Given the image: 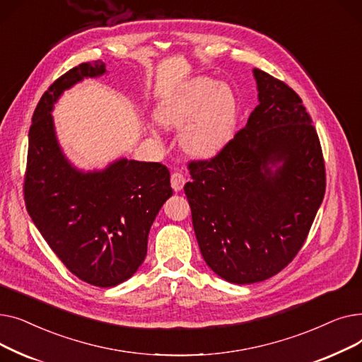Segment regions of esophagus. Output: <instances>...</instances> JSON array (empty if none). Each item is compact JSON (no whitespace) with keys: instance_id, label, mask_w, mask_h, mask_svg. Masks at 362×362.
Returning a JSON list of instances; mask_svg holds the SVG:
<instances>
[{"instance_id":"esophagus-1","label":"esophagus","mask_w":362,"mask_h":362,"mask_svg":"<svg viewBox=\"0 0 362 362\" xmlns=\"http://www.w3.org/2000/svg\"><path fill=\"white\" fill-rule=\"evenodd\" d=\"M185 183H186V176L182 173V171H173V173H171V187H173L176 192L182 191Z\"/></svg>"}]
</instances>
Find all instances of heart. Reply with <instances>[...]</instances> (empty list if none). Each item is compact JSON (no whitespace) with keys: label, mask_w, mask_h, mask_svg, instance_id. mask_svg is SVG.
<instances>
[{"label":"heart","mask_w":362,"mask_h":362,"mask_svg":"<svg viewBox=\"0 0 362 362\" xmlns=\"http://www.w3.org/2000/svg\"><path fill=\"white\" fill-rule=\"evenodd\" d=\"M157 117L165 126H180L190 118L180 133L183 148L195 157H211L230 135L236 119V98L227 85L198 78L163 103Z\"/></svg>","instance_id":"1"}]
</instances>
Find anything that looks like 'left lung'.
Returning <instances> with one entry per match:
<instances>
[{
    "instance_id": "8db88e82",
    "label": "left lung",
    "mask_w": 362,
    "mask_h": 362,
    "mask_svg": "<svg viewBox=\"0 0 362 362\" xmlns=\"http://www.w3.org/2000/svg\"><path fill=\"white\" fill-rule=\"evenodd\" d=\"M254 76L259 104L248 123L213 158L189 161L185 185L206 265L238 284L286 267L326 192L320 139L300 97L259 69Z\"/></svg>"
}]
</instances>
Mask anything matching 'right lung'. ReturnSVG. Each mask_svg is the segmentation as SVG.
Segmentation results:
<instances>
[{"instance_id": "1", "label": "right lung", "mask_w": 362, "mask_h": 362, "mask_svg": "<svg viewBox=\"0 0 362 362\" xmlns=\"http://www.w3.org/2000/svg\"><path fill=\"white\" fill-rule=\"evenodd\" d=\"M103 73L100 60L82 63L44 92L29 129L23 195L32 221L69 272L93 286L111 288L144 262L152 221L173 189L161 163L123 158L103 171L82 173L64 158L52 104L76 82Z\"/></svg>"}]
</instances>
